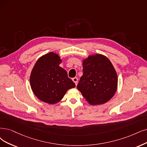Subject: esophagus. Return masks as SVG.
<instances>
[{"instance_id": "esophagus-1", "label": "esophagus", "mask_w": 147, "mask_h": 147, "mask_svg": "<svg viewBox=\"0 0 147 147\" xmlns=\"http://www.w3.org/2000/svg\"><path fill=\"white\" fill-rule=\"evenodd\" d=\"M73 82L75 83V84H76V85H78V78H73Z\"/></svg>"}]
</instances>
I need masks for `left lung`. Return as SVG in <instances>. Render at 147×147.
<instances>
[{"mask_svg": "<svg viewBox=\"0 0 147 147\" xmlns=\"http://www.w3.org/2000/svg\"><path fill=\"white\" fill-rule=\"evenodd\" d=\"M83 75L77 88L89 104L109 101L117 89L116 71L110 59L101 54L90 55L82 61Z\"/></svg>", "mask_w": 147, "mask_h": 147, "instance_id": "8db88e82", "label": "left lung"}]
</instances>
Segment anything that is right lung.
<instances>
[{
  "label": "right lung",
  "instance_id": "obj_1",
  "mask_svg": "<svg viewBox=\"0 0 147 147\" xmlns=\"http://www.w3.org/2000/svg\"><path fill=\"white\" fill-rule=\"evenodd\" d=\"M62 61L58 54L48 53L38 59L31 72V90L37 99L47 104H57L68 90L76 86L66 71L59 66Z\"/></svg>",
  "mask_w": 147,
  "mask_h": 147
}]
</instances>
